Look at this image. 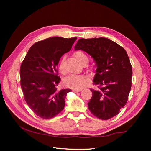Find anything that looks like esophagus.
Segmentation results:
<instances>
[{"instance_id":"1","label":"esophagus","mask_w":151,"mask_h":151,"mask_svg":"<svg viewBox=\"0 0 151 151\" xmlns=\"http://www.w3.org/2000/svg\"><path fill=\"white\" fill-rule=\"evenodd\" d=\"M81 91V89H74V90H73V92L79 93V92H80Z\"/></svg>"}]
</instances>
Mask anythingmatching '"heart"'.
Masks as SVG:
<instances>
[{
  "label": "heart",
  "mask_w": 151,
  "mask_h": 151,
  "mask_svg": "<svg viewBox=\"0 0 151 151\" xmlns=\"http://www.w3.org/2000/svg\"><path fill=\"white\" fill-rule=\"evenodd\" d=\"M73 55L83 65H85L88 62V57L82 50H76L73 53ZM65 62V57H63L59 63V70L63 74H65L66 72ZM87 83H88L87 77L81 75H71L67 77L63 80V84L65 86L74 89H82L87 84Z\"/></svg>",
  "instance_id": "b5f03b06"
}]
</instances>
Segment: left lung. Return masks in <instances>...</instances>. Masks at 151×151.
<instances>
[{"label": "left lung", "mask_w": 151, "mask_h": 151, "mask_svg": "<svg viewBox=\"0 0 151 151\" xmlns=\"http://www.w3.org/2000/svg\"><path fill=\"white\" fill-rule=\"evenodd\" d=\"M75 49L91 55L97 70L88 108L93 115L106 120L118 115L127 102L132 86V68L125 50L111 40L98 38L78 40Z\"/></svg>", "instance_id": "left-lung-1"}]
</instances>
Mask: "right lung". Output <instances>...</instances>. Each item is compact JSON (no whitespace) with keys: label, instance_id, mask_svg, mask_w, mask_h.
<instances>
[{"label":"right lung","instance_id":"right-lung-1","mask_svg":"<svg viewBox=\"0 0 151 151\" xmlns=\"http://www.w3.org/2000/svg\"><path fill=\"white\" fill-rule=\"evenodd\" d=\"M76 40L57 36L39 41L31 47L21 63L20 84L24 99L31 110L43 119L55 117L64 108L70 89H57L60 82L57 65Z\"/></svg>","mask_w":151,"mask_h":151}]
</instances>
